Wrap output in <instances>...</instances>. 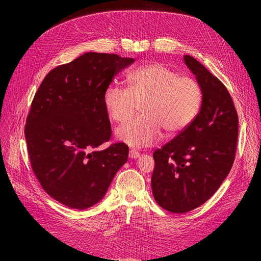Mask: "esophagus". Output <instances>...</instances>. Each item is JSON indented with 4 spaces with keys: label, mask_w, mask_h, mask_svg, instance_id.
Instances as JSON below:
<instances>
[{
    "label": "esophagus",
    "mask_w": 261,
    "mask_h": 261,
    "mask_svg": "<svg viewBox=\"0 0 261 261\" xmlns=\"http://www.w3.org/2000/svg\"><path fill=\"white\" fill-rule=\"evenodd\" d=\"M128 155H129L130 159H137V158H139L140 153H139L138 151H136V150L132 149V150H129V153H128Z\"/></svg>",
    "instance_id": "esophagus-1"
}]
</instances>
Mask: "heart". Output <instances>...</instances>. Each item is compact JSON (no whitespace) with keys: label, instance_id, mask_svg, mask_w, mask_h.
Instances as JSON below:
<instances>
[{"label":"heart","instance_id":"obj_1","mask_svg":"<svg viewBox=\"0 0 261 261\" xmlns=\"http://www.w3.org/2000/svg\"><path fill=\"white\" fill-rule=\"evenodd\" d=\"M127 88L109 85L103 105L113 121L124 123L134 114L137 102H144L141 114L116 129V137L130 147H149L160 139L179 135L200 113L203 90L195 78L152 63L126 75Z\"/></svg>","mask_w":261,"mask_h":261}]
</instances>
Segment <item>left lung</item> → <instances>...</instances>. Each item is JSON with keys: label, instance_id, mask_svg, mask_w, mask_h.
<instances>
[{"label": "left lung", "instance_id": "obj_1", "mask_svg": "<svg viewBox=\"0 0 261 261\" xmlns=\"http://www.w3.org/2000/svg\"><path fill=\"white\" fill-rule=\"evenodd\" d=\"M186 66L203 90L201 111L193 124L153 152L154 200L173 213L206 202L231 171L239 136V117L225 86L191 55Z\"/></svg>", "mask_w": 261, "mask_h": 261}]
</instances>
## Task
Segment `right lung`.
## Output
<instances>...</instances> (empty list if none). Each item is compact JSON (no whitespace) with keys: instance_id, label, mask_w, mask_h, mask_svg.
<instances>
[{"instance_id":"add662e5","label":"right lung","mask_w":261,"mask_h":261,"mask_svg":"<svg viewBox=\"0 0 261 261\" xmlns=\"http://www.w3.org/2000/svg\"><path fill=\"white\" fill-rule=\"evenodd\" d=\"M135 62L88 52L44 77L31 103L25 137L31 167L44 191L65 206L84 210L103 198L128 147L111 137L103 93L113 77Z\"/></svg>"}]
</instances>
